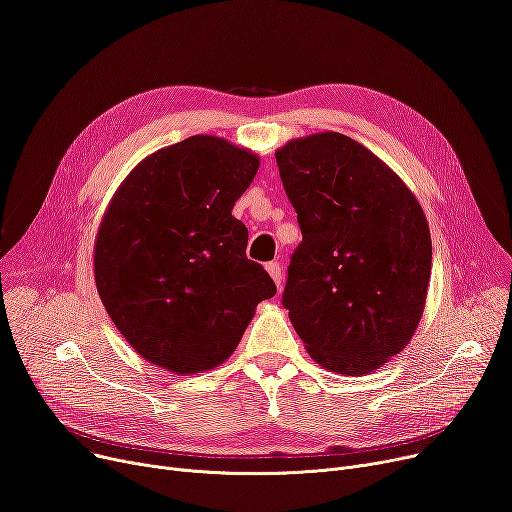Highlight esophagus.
Segmentation results:
<instances>
[{"instance_id":"esophagus-1","label":"esophagus","mask_w":512,"mask_h":512,"mask_svg":"<svg viewBox=\"0 0 512 512\" xmlns=\"http://www.w3.org/2000/svg\"><path fill=\"white\" fill-rule=\"evenodd\" d=\"M265 270H267V274L272 276V280L276 282V286L282 290V267H280V263H278V261L267 263Z\"/></svg>"}]
</instances>
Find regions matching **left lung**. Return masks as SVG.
Segmentation results:
<instances>
[{
  "instance_id": "1",
  "label": "left lung",
  "mask_w": 512,
  "mask_h": 512,
  "mask_svg": "<svg viewBox=\"0 0 512 512\" xmlns=\"http://www.w3.org/2000/svg\"><path fill=\"white\" fill-rule=\"evenodd\" d=\"M303 242L282 303L307 353L340 375L380 369L411 342L423 315L432 238L409 186L340 132L276 151Z\"/></svg>"
}]
</instances>
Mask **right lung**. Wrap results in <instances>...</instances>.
<instances>
[{
  "label": "right lung",
  "instance_id": "add662e5",
  "mask_svg": "<svg viewBox=\"0 0 512 512\" xmlns=\"http://www.w3.org/2000/svg\"><path fill=\"white\" fill-rule=\"evenodd\" d=\"M259 155L195 134L147 155L107 205L95 240V284L126 342L178 375L224 363L276 284L247 259L234 203Z\"/></svg>",
  "mask_w": 512,
  "mask_h": 512
}]
</instances>
